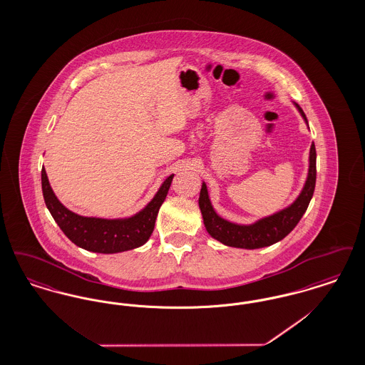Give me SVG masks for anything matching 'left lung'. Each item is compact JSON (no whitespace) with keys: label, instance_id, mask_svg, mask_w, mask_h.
Returning <instances> with one entry per match:
<instances>
[{"label":"left lung","instance_id":"8db88e82","mask_svg":"<svg viewBox=\"0 0 365 365\" xmlns=\"http://www.w3.org/2000/svg\"><path fill=\"white\" fill-rule=\"evenodd\" d=\"M293 104L298 109L304 122L308 124L307 116L301 109V106L297 103ZM314 185H316V149H314V143H312L309 150V168H308L305 185L301 192L298 194V197L289 207L279 210L274 215L265 216L252 225L232 223L219 216L212 207L208 187L205 182H202V186H201L198 205L202 213L205 228L212 238L231 247L260 249V247L271 246L274 243L282 241L289 232H292V230L298 225V222L304 216L305 210L312 200Z\"/></svg>","mask_w":365,"mask_h":365}]
</instances>
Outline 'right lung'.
<instances>
[{
	"label": "right lung",
	"mask_w": 365,
	"mask_h": 365,
	"mask_svg": "<svg viewBox=\"0 0 365 365\" xmlns=\"http://www.w3.org/2000/svg\"><path fill=\"white\" fill-rule=\"evenodd\" d=\"M174 174L170 175L160 186L150 202L138 213L123 219H103L81 216L66 208L51 187L45 168H42V192L45 204L54 222L76 246L94 253H120L148 242L150 238L157 213L164 202Z\"/></svg>",
	"instance_id": "right-lung-1"
}]
</instances>
